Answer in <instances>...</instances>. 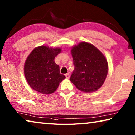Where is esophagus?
I'll return each instance as SVG.
<instances>
[{
	"label": "esophagus",
	"mask_w": 135,
	"mask_h": 135,
	"mask_svg": "<svg viewBox=\"0 0 135 135\" xmlns=\"http://www.w3.org/2000/svg\"><path fill=\"white\" fill-rule=\"evenodd\" d=\"M65 76L66 78H67V79H69L70 78V74L68 73H67V74H65Z\"/></svg>",
	"instance_id": "34e87169"
}]
</instances>
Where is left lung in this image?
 Here are the masks:
<instances>
[{"label": "left lung", "instance_id": "1", "mask_svg": "<svg viewBox=\"0 0 135 135\" xmlns=\"http://www.w3.org/2000/svg\"><path fill=\"white\" fill-rule=\"evenodd\" d=\"M74 69L70 81L80 90L91 92L103 84L108 73L105 57L97 47L87 42L80 43L71 49Z\"/></svg>", "mask_w": 135, "mask_h": 135}]
</instances>
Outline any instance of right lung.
I'll use <instances>...</instances> for the list:
<instances>
[{
  "label": "right lung",
  "instance_id": "add662e5",
  "mask_svg": "<svg viewBox=\"0 0 135 135\" xmlns=\"http://www.w3.org/2000/svg\"><path fill=\"white\" fill-rule=\"evenodd\" d=\"M61 51L59 48L41 46L36 47L27 58L24 65V75L31 88L43 94H51L65 78L60 74L55 58Z\"/></svg>",
  "mask_w": 135,
  "mask_h": 135
}]
</instances>
